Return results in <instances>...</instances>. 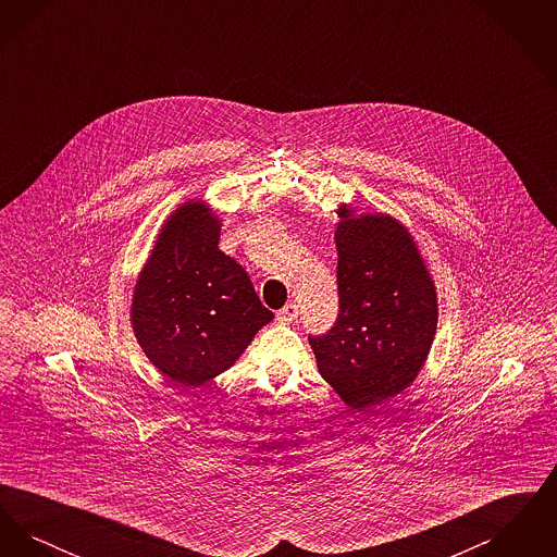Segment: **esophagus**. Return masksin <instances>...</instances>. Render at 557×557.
I'll return each mask as SVG.
<instances>
[{
    "label": "esophagus",
    "mask_w": 557,
    "mask_h": 557,
    "mask_svg": "<svg viewBox=\"0 0 557 557\" xmlns=\"http://www.w3.org/2000/svg\"><path fill=\"white\" fill-rule=\"evenodd\" d=\"M298 315V307L294 305V302H288L284 309H280L277 311V321H282V323H290Z\"/></svg>",
    "instance_id": "1"
}]
</instances>
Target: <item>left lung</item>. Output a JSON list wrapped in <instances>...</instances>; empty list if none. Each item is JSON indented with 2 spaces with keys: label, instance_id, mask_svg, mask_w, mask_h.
<instances>
[{
  "label": "left lung",
  "instance_id": "left-lung-1",
  "mask_svg": "<svg viewBox=\"0 0 557 557\" xmlns=\"http://www.w3.org/2000/svg\"><path fill=\"white\" fill-rule=\"evenodd\" d=\"M338 318L309 334L321 377L352 409L405 391L422 370L436 332V292L413 239L384 214L341 209Z\"/></svg>",
  "mask_w": 557,
  "mask_h": 557
}]
</instances>
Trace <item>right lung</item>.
<instances>
[{"label":"right lung","instance_id":"add662e5","mask_svg":"<svg viewBox=\"0 0 557 557\" xmlns=\"http://www.w3.org/2000/svg\"><path fill=\"white\" fill-rule=\"evenodd\" d=\"M132 315L146 357L184 388L230 370L273 319L244 267L219 250V221L200 202L164 223Z\"/></svg>","mask_w":557,"mask_h":557}]
</instances>
